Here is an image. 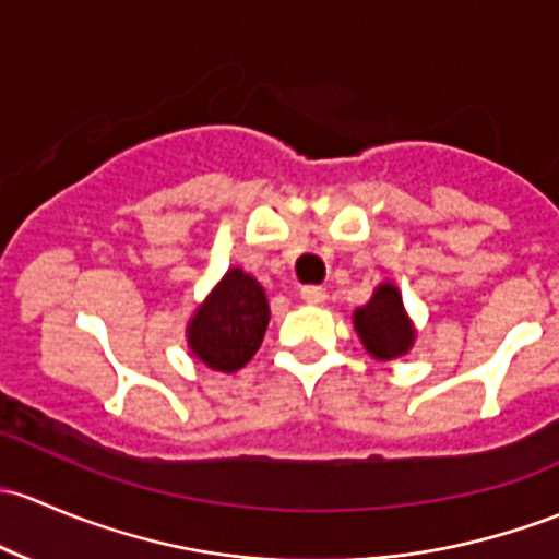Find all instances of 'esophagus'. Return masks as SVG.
Wrapping results in <instances>:
<instances>
[{"instance_id":"34e87169","label":"esophagus","mask_w":559,"mask_h":559,"mask_svg":"<svg viewBox=\"0 0 559 559\" xmlns=\"http://www.w3.org/2000/svg\"><path fill=\"white\" fill-rule=\"evenodd\" d=\"M301 298L307 304H314V307H318V304H325L328 290L320 285H307V287H301Z\"/></svg>"}]
</instances>
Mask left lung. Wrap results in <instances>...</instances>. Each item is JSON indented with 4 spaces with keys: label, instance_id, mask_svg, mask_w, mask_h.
<instances>
[{
    "label": "left lung",
    "instance_id": "1",
    "mask_svg": "<svg viewBox=\"0 0 559 559\" xmlns=\"http://www.w3.org/2000/svg\"><path fill=\"white\" fill-rule=\"evenodd\" d=\"M355 331L377 360H395L414 344V325L408 320L399 287L382 282L366 307L355 309Z\"/></svg>",
    "mask_w": 559,
    "mask_h": 559
}]
</instances>
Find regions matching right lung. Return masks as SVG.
<instances>
[{
    "label": "right lung",
    "instance_id": "1",
    "mask_svg": "<svg viewBox=\"0 0 559 559\" xmlns=\"http://www.w3.org/2000/svg\"><path fill=\"white\" fill-rule=\"evenodd\" d=\"M269 301L255 277L228 269L188 322V347L215 371H239L263 342Z\"/></svg>",
    "mask_w": 559,
    "mask_h": 559
}]
</instances>
